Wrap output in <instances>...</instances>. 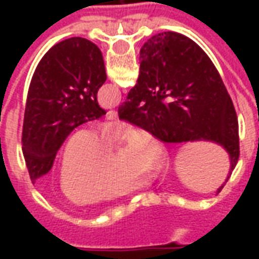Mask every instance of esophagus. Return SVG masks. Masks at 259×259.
I'll list each match as a JSON object with an SVG mask.
<instances>
[{"label":"esophagus","instance_id":"obj_1","mask_svg":"<svg viewBox=\"0 0 259 259\" xmlns=\"http://www.w3.org/2000/svg\"><path fill=\"white\" fill-rule=\"evenodd\" d=\"M105 118H107L108 120H116V118H118V113H116V111H109V112L105 115Z\"/></svg>","mask_w":259,"mask_h":259}]
</instances>
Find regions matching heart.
Returning <instances> with one entry per match:
<instances>
[{
    "instance_id": "1",
    "label": "heart",
    "mask_w": 259,
    "mask_h": 259,
    "mask_svg": "<svg viewBox=\"0 0 259 259\" xmlns=\"http://www.w3.org/2000/svg\"><path fill=\"white\" fill-rule=\"evenodd\" d=\"M120 126H107L97 137L81 130L69 140L61 166V190L74 204L101 202L140 187L150 174H163L169 166L163 147L143 132H132L118 152L108 147L122 137Z\"/></svg>"
}]
</instances>
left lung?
<instances>
[{
	"label": "left lung",
	"instance_id": "1",
	"mask_svg": "<svg viewBox=\"0 0 259 259\" xmlns=\"http://www.w3.org/2000/svg\"><path fill=\"white\" fill-rule=\"evenodd\" d=\"M107 80L100 48L81 37L58 42L41 58L26 101L22 152L34 183L53 168L68 136L105 111L97 93Z\"/></svg>",
	"mask_w": 259,
	"mask_h": 259
}]
</instances>
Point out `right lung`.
Wrapping results in <instances>:
<instances>
[{"mask_svg":"<svg viewBox=\"0 0 259 259\" xmlns=\"http://www.w3.org/2000/svg\"><path fill=\"white\" fill-rule=\"evenodd\" d=\"M140 61L119 119L162 143L217 141L229 151L233 169L240 154L237 115L208 55L189 37L163 31L141 47Z\"/></svg>","mask_w":259,"mask_h":259,"instance_id":"right-lung-1","label":"right lung"}]
</instances>
